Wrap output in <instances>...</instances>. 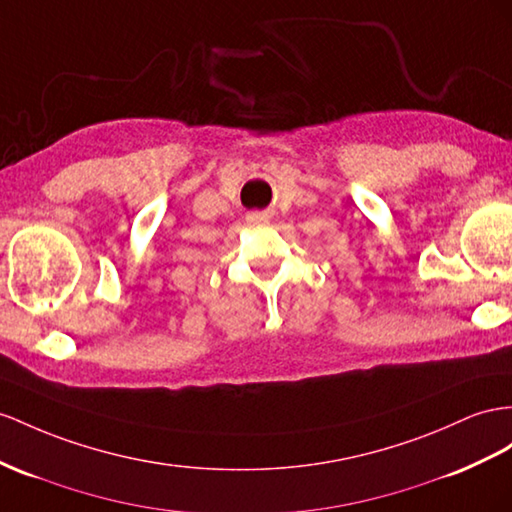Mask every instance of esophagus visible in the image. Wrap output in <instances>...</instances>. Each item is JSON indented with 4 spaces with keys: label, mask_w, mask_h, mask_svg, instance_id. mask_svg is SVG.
Listing matches in <instances>:
<instances>
[{
    "label": "esophagus",
    "mask_w": 512,
    "mask_h": 512,
    "mask_svg": "<svg viewBox=\"0 0 512 512\" xmlns=\"http://www.w3.org/2000/svg\"><path fill=\"white\" fill-rule=\"evenodd\" d=\"M268 220H270L268 212H248L246 214V222L251 227H264V225H268Z\"/></svg>",
    "instance_id": "34e87169"
}]
</instances>
